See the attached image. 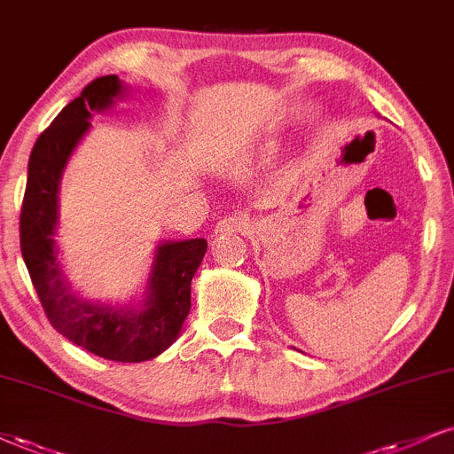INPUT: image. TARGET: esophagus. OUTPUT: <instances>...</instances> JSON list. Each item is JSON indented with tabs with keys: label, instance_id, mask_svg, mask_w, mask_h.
Wrapping results in <instances>:
<instances>
[{
	"label": "esophagus",
	"instance_id": "34e87169",
	"mask_svg": "<svg viewBox=\"0 0 454 454\" xmlns=\"http://www.w3.org/2000/svg\"><path fill=\"white\" fill-rule=\"evenodd\" d=\"M250 229H254L253 218L248 215H242V212L223 216L216 223V233H248Z\"/></svg>",
	"mask_w": 454,
	"mask_h": 454
}]
</instances>
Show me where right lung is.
Wrapping results in <instances>:
<instances>
[{"label":"right lung","instance_id":"add662e5","mask_svg":"<svg viewBox=\"0 0 454 454\" xmlns=\"http://www.w3.org/2000/svg\"><path fill=\"white\" fill-rule=\"evenodd\" d=\"M117 75L88 83L39 134L29 158L25 198L20 208V253L29 270L48 322L90 354L114 362H143L160 356L181 333L192 309V278L204 259L208 242L161 244L143 311L105 309L71 294L54 250L56 193L73 147L90 128V111L107 109L121 92Z\"/></svg>","mask_w":454,"mask_h":454}]
</instances>
